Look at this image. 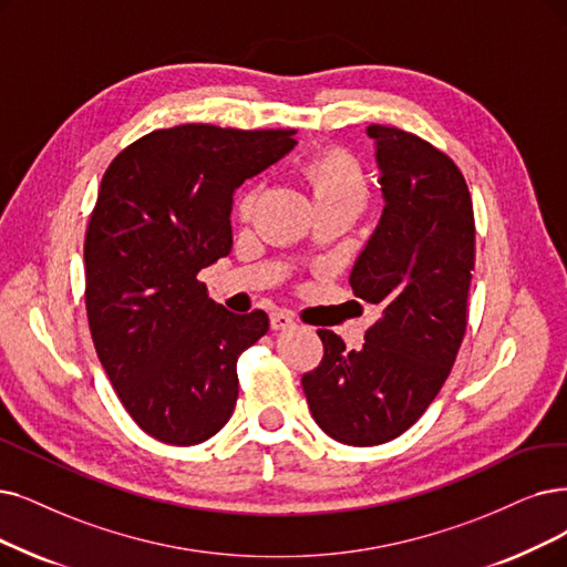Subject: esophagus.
<instances>
[{
	"mask_svg": "<svg viewBox=\"0 0 567 567\" xmlns=\"http://www.w3.org/2000/svg\"><path fill=\"white\" fill-rule=\"evenodd\" d=\"M269 326L271 330H288L296 326V321H292V316L288 311H275L269 316Z\"/></svg>",
	"mask_w": 567,
	"mask_h": 567,
	"instance_id": "esophagus-1",
	"label": "esophagus"
}]
</instances>
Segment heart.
I'll return each mask as SVG.
<instances>
[{
	"mask_svg": "<svg viewBox=\"0 0 567 567\" xmlns=\"http://www.w3.org/2000/svg\"><path fill=\"white\" fill-rule=\"evenodd\" d=\"M305 178L311 188L316 205H330V202H358L362 207L368 197L365 176L360 167L344 153H326L313 157L305 167ZM256 199V190L244 193L239 209L246 214Z\"/></svg>",
	"mask_w": 567,
	"mask_h": 567,
	"instance_id": "1",
	"label": "heart"
}]
</instances>
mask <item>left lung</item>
Masks as SVG:
<instances>
[{"label":"left lung","mask_w":567,"mask_h":567,"mask_svg":"<svg viewBox=\"0 0 567 567\" xmlns=\"http://www.w3.org/2000/svg\"><path fill=\"white\" fill-rule=\"evenodd\" d=\"M383 212L349 284L379 307L362 349L319 330L323 360L302 377L313 421L351 446L395 440L454 368L474 269L472 199L461 169L416 134L370 125Z\"/></svg>","instance_id":"left-lung-1"}]
</instances>
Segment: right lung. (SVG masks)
<instances>
[{
  "label": "right lung",
  "mask_w": 567,
  "mask_h": 567,
  "mask_svg": "<svg viewBox=\"0 0 567 567\" xmlns=\"http://www.w3.org/2000/svg\"><path fill=\"white\" fill-rule=\"evenodd\" d=\"M292 134L155 130L102 178L83 248L87 323L127 414L165 444L205 442L235 412L237 358L269 319L216 305L197 275L230 254L235 190L296 148Z\"/></svg>",
  "instance_id": "1"
}]
</instances>
